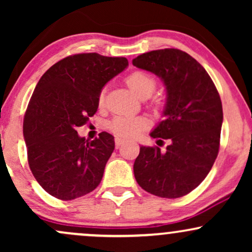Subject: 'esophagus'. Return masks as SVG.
<instances>
[{"label": "esophagus", "mask_w": 252, "mask_h": 252, "mask_svg": "<svg viewBox=\"0 0 252 252\" xmlns=\"http://www.w3.org/2000/svg\"><path fill=\"white\" fill-rule=\"evenodd\" d=\"M124 142H126V140H123V138H121V137L115 138V144H116V148H120V147L122 146Z\"/></svg>", "instance_id": "1"}]
</instances>
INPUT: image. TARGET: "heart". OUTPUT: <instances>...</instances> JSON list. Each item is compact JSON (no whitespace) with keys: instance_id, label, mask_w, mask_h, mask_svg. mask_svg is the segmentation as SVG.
Masks as SVG:
<instances>
[{"instance_id":"b5f03b06","label":"heart","mask_w":252,"mask_h":252,"mask_svg":"<svg viewBox=\"0 0 252 252\" xmlns=\"http://www.w3.org/2000/svg\"><path fill=\"white\" fill-rule=\"evenodd\" d=\"M126 85L140 98H147L153 94L156 88V80L152 74L144 71H135L126 78ZM104 102V92H100L98 103L102 105ZM148 120L142 116H117L108 124L109 129L115 135L122 137H132L141 130L148 126Z\"/></svg>"}]
</instances>
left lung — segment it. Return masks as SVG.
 I'll return each mask as SVG.
<instances>
[{
	"label": "left lung",
	"instance_id": "left-lung-1",
	"mask_svg": "<svg viewBox=\"0 0 252 252\" xmlns=\"http://www.w3.org/2000/svg\"><path fill=\"white\" fill-rule=\"evenodd\" d=\"M132 65L152 72L164 84V120L150 136L169 141L166 152L158 147H140L135 179L150 194L180 198L201 184L218 155L220 97L206 70L184 51L147 52L132 59Z\"/></svg>",
	"mask_w": 252,
	"mask_h": 252
}]
</instances>
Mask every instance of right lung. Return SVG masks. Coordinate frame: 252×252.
I'll use <instances>...</instances> for the list:
<instances>
[{"mask_svg": "<svg viewBox=\"0 0 252 252\" xmlns=\"http://www.w3.org/2000/svg\"><path fill=\"white\" fill-rule=\"evenodd\" d=\"M126 58L83 53L66 57L40 78L24 120L30 168L48 194L73 200L102 181L114 136L80 137L78 126L96 114L106 83L128 67Z\"/></svg>", "mask_w": 252, "mask_h": 252, "instance_id": "right-lung-1", "label": "right lung"}]
</instances>
